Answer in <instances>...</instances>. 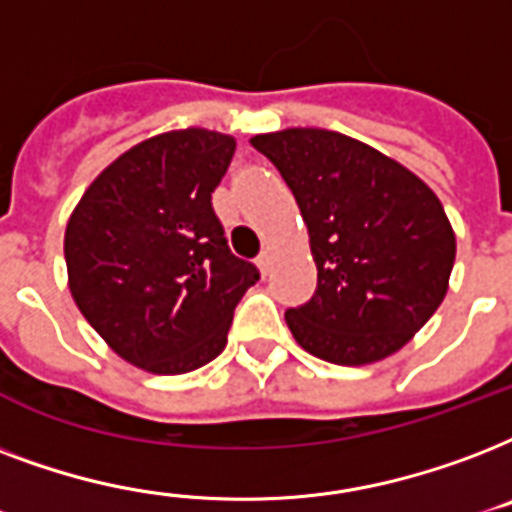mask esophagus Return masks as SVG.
Returning a JSON list of instances; mask_svg holds the SVG:
<instances>
[{
  "label": "esophagus",
  "mask_w": 512,
  "mask_h": 512,
  "mask_svg": "<svg viewBox=\"0 0 512 512\" xmlns=\"http://www.w3.org/2000/svg\"><path fill=\"white\" fill-rule=\"evenodd\" d=\"M256 264H259L261 275H267L269 272V264H272V256H269V251H261L259 259H256Z\"/></svg>",
  "instance_id": "obj_1"
}]
</instances>
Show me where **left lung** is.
Listing matches in <instances>:
<instances>
[{
    "label": "left lung",
    "mask_w": 512,
    "mask_h": 512,
    "mask_svg": "<svg viewBox=\"0 0 512 512\" xmlns=\"http://www.w3.org/2000/svg\"><path fill=\"white\" fill-rule=\"evenodd\" d=\"M296 197L318 288L285 312L293 339L336 366L400 350L433 318L454 267V232L433 189L355 138L291 128L251 138Z\"/></svg>",
    "instance_id": "1"
}]
</instances>
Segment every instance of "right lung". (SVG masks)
<instances>
[{"mask_svg":"<svg viewBox=\"0 0 512 512\" xmlns=\"http://www.w3.org/2000/svg\"><path fill=\"white\" fill-rule=\"evenodd\" d=\"M235 138L189 128L133 146L87 186L66 227L71 296L120 358L186 374L224 347L259 280L229 251L211 194Z\"/></svg>","mask_w":512,"mask_h":512,"instance_id":"add662e5","label":"right lung"}]
</instances>
